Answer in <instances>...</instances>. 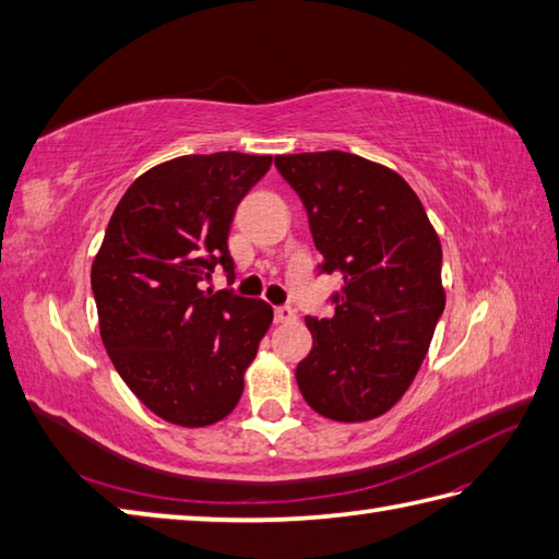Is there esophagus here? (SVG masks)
Wrapping results in <instances>:
<instances>
[{"instance_id": "esophagus-1", "label": "esophagus", "mask_w": 559, "mask_h": 559, "mask_svg": "<svg viewBox=\"0 0 559 559\" xmlns=\"http://www.w3.org/2000/svg\"><path fill=\"white\" fill-rule=\"evenodd\" d=\"M276 322L278 324H288V322H295L298 320V314H295V310L293 308H288V305H283V308H276Z\"/></svg>"}]
</instances>
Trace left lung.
Here are the masks:
<instances>
[{"label": "left lung", "mask_w": 559, "mask_h": 559, "mask_svg": "<svg viewBox=\"0 0 559 559\" xmlns=\"http://www.w3.org/2000/svg\"><path fill=\"white\" fill-rule=\"evenodd\" d=\"M276 167L308 211L320 269L344 281L332 317H305L312 352L295 380L326 419H376L412 385L443 314L441 239L412 186L378 162L330 150Z\"/></svg>", "instance_id": "left-lung-1"}]
</instances>
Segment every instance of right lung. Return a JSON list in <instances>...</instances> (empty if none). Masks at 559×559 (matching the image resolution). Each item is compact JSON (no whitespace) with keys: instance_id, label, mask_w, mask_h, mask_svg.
Masks as SVG:
<instances>
[{"instance_id":"obj_1","label":"right lung","mask_w":559,"mask_h":559,"mask_svg":"<svg viewBox=\"0 0 559 559\" xmlns=\"http://www.w3.org/2000/svg\"><path fill=\"white\" fill-rule=\"evenodd\" d=\"M269 155H186L142 174L108 221L92 264L98 332L118 376L159 419H225L273 322L271 305L205 288L235 278L227 237Z\"/></svg>"}]
</instances>
